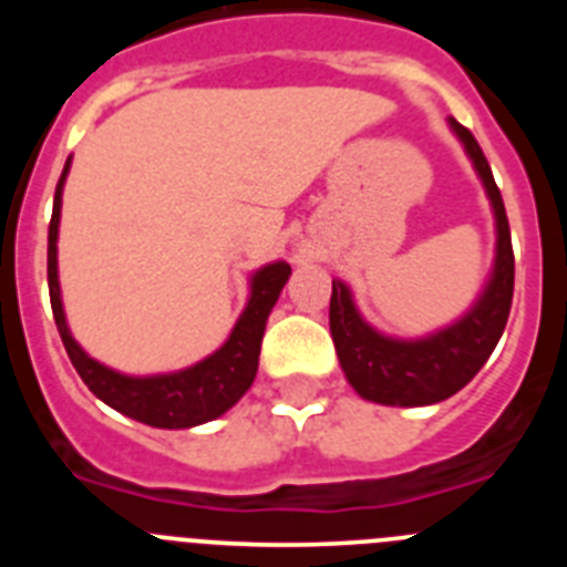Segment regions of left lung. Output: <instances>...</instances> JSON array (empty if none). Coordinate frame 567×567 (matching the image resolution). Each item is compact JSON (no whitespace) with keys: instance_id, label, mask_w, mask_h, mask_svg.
<instances>
[{"instance_id":"1","label":"left lung","mask_w":567,"mask_h":567,"mask_svg":"<svg viewBox=\"0 0 567 567\" xmlns=\"http://www.w3.org/2000/svg\"><path fill=\"white\" fill-rule=\"evenodd\" d=\"M449 124L463 142L494 209V221H497L494 269L483 295L463 318L417 340L385 338L383 332L369 327L354 307L349 287L343 280H332L329 329H332L340 369L354 392L372 403L432 405L452 398L483 369L508 323L511 298H514V249H511L503 195L471 130L454 118H449Z\"/></svg>"}]
</instances>
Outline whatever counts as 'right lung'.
<instances>
[{
	"label": "right lung",
	"mask_w": 567,
	"mask_h": 567,
	"mask_svg": "<svg viewBox=\"0 0 567 567\" xmlns=\"http://www.w3.org/2000/svg\"><path fill=\"white\" fill-rule=\"evenodd\" d=\"M70 158L62 169V178L56 184V198H53V215H50L48 229V287L53 320L62 334V343L68 349L70 363L76 365L79 378L84 380L90 392L99 400L127 414L138 423L155 425V429H193L207 420L221 417L238 403L247 389L252 385L258 372V354L267 318L272 312L280 289L292 275L287 260H275L260 267L249 280L247 309L240 312L238 323L229 332L227 343L215 349L209 358L198 360L189 369L169 374H150V378H130V374L115 372L110 365L90 358L76 338L70 334L68 320H64L62 289H59V267H56V240H59V218H62V189L68 178Z\"/></svg>",
	"instance_id": "1"
}]
</instances>
